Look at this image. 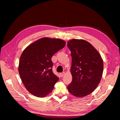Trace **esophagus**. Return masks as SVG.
Here are the masks:
<instances>
[{"label":"esophagus","mask_w":120,"mask_h":120,"mask_svg":"<svg viewBox=\"0 0 120 120\" xmlns=\"http://www.w3.org/2000/svg\"><path fill=\"white\" fill-rule=\"evenodd\" d=\"M64 74H65L64 72H61V73H60V75L61 77H64Z\"/></svg>","instance_id":"obj_1"}]
</instances>
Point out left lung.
Returning <instances> with one entry per match:
<instances>
[{
    "mask_svg": "<svg viewBox=\"0 0 120 120\" xmlns=\"http://www.w3.org/2000/svg\"><path fill=\"white\" fill-rule=\"evenodd\" d=\"M68 46L72 57L71 72L72 77L68 90L78 98L88 96L97 88L101 81L103 60L96 49L85 40H70Z\"/></svg>",
    "mask_w": 120,
    "mask_h": 120,
    "instance_id": "left-lung-1",
    "label": "left lung"
}]
</instances>
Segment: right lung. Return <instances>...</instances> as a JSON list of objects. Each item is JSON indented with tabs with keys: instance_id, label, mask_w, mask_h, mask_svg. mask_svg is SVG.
Segmentation results:
<instances>
[{
	"instance_id": "right-lung-1",
	"label": "right lung",
	"mask_w": 120,
	"mask_h": 120,
	"mask_svg": "<svg viewBox=\"0 0 120 120\" xmlns=\"http://www.w3.org/2000/svg\"><path fill=\"white\" fill-rule=\"evenodd\" d=\"M65 45L66 42L60 39L43 38L23 50L19 71L25 88L32 95L43 98L52 92L59 78L53 73L51 59Z\"/></svg>"
}]
</instances>
